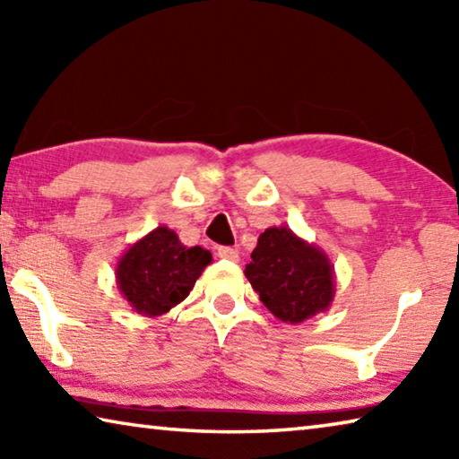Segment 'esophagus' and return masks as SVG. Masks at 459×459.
Segmentation results:
<instances>
[{"instance_id": "34e87169", "label": "esophagus", "mask_w": 459, "mask_h": 459, "mask_svg": "<svg viewBox=\"0 0 459 459\" xmlns=\"http://www.w3.org/2000/svg\"><path fill=\"white\" fill-rule=\"evenodd\" d=\"M216 255H219L221 259H227V261H232V263L238 261V251H237V248H232V247H219Z\"/></svg>"}]
</instances>
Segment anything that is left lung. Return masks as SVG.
<instances>
[{
    "label": "left lung",
    "mask_w": 459,
    "mask_h": 459,
    "mask_svg": "<svg viewBox=\"0 0 459 459\" xmlns=\"http://www.w3.org/2000/svg\"><path fill=\"white\" fill-rule=\"evenodd\" d=\"M245 275L271 314L285 324H301L332 306L333 265L320 247L291 229L261 232Z\"/></svg>",
    "instance_id": "1"
}]
</instances>
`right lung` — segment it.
Returning <instances> with one entry per match:
<instances>
[{
    "label": "right lung",
    "instance_id": "add662e5",
    "mask_svg": "<svg viewBox=\"0 0 459 459\" xmlns=\"http://www.w3.org/2000/svg\"><path fill=\"white\" fill-rule=\"evenodd\" d=\"M211 261V251L186 247L172 229L158 227L121 255L115 277L137 314L158 317L188 298Z\"/></svg>",
    "mask_w": 459,
    "mask_h": 459
}]
</instances>
